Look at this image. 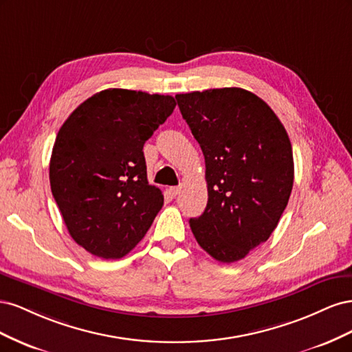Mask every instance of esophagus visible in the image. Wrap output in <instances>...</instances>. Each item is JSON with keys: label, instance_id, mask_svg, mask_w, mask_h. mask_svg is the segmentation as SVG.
<instances>
[{"label": "esophagus", "instance_id": "esophagus-1", "mask_svg": "<svg viewBox=\"0 0 352 352\" xmlns=\"http://www.w3.org/2000/svg\"><path fill=\"white\" fill-rule=\"evenodd\" d=\"M180 190H182V186H172V188H168V192L172 194L173 197L179 195V194H180Z\"/></svg>", "mask_w": 352, "mask_h": 352}]
</instances>
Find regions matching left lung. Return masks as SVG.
Returning <instances> with one entry per match:
<instances>
[{"label": "left lung", "mask_w": 352, "mask_h": 352, "mask_svg": "<svg viewBox=\"0 0 352 352\" xmlns=\"http://www.w3.org/2000/svg\"><path fill=\"white\" fill-rule=\"evenodd\" d=\"M176 100L206 158L208 201L189 220L190 229L214 260H242L270 238L289 201V136L269 105L242 88L177 94Z\"/></svg>", "instance_id": "left-lung-1"}]
</instances>
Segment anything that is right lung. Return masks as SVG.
Returning <instances> with one entry per match:
<instances>
[{"label":"right lung","instance_id":"1","mask_svg":"<svg viewBox=\"0 0 352 352\" xmlns=\"http://www.w3.org/2000/svg\"><path fill=\"white\" fill-rule=\"evenodd\" d=\"M170 95L110 88L63 123L50 184L70 236L95 257L122 258L151 228L164 197L148 184L144 144L173 113Z\"/></svg>","mask_w":352,"mask_h":352}]
</instances>
